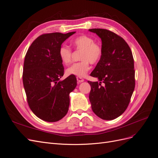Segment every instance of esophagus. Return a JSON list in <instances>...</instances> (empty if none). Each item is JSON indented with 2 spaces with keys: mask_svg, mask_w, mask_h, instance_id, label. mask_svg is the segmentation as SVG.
<instances>
[{
  "mask_svg": "<svg viewBox=\"0 0 158 158\" xmlns=\"http://www.w3.org/2000/svg\"><path fill=\"white\" fill-rule=\"evenodd\" d=\"M76 79H77L78 82H79V83L82 82H84V80L82 78H81V77H78V76H77V77H76Z\"/></svg>",
  "mask_w": 158,
  "mask_h": 158,
  "instance_id": "esophagus-1",
  "label": "esophagus"
}]
</instances>
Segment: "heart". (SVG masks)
<instances>
[{"instance_id":"heart-1","label":"heart","mask_w":158,"mask_h":158,"mask_svg":"<svg viewBox=\"0 0 158 158\" xmlns=\"http://www.w3.org/2000/svg\"><path fill=\"white\" fill-rule=\"evenodd\" d=\"M72 44L76 50L81 51L80 60L81 61L71 65L66 70L69 75H73L78 77H84L90 69L89 63L92 64L98 63L103 55L102 47L95 43L94 40L88 35H82L75 38ZM72 52L70 47L62 45L59 50V56L62 63L68 65L72 61Z\"/></svg>"}]
</instances>
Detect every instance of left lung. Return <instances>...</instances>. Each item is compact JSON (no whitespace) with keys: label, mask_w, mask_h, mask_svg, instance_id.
Listing matches in <instances>:
<instances>
[{"label":"left lung","mask_w":158,"mask_h":158,"mask_svg":"<svg viewBox=\"0 0 158 158\" xmlns=\"http://www.w3.org/2000/svg\"><path fill=\"white\" fill-rule=\"evenodd\" d=\"M89 31L101 38L103 49L102 59L90 74L99 82L88 81L91 85L89 99L98 117L113 120L125 111L135 89L132 53L125 40L116 33L99 28Z\"/></svg>","instance_id":"left-lung-1"}]
</instances>
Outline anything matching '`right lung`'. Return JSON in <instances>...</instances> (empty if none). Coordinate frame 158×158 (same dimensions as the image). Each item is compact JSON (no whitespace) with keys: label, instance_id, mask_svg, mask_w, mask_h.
<instances>
[{"label":"right lung","instance_id":"right-lung-1","mask_svg":"<svg viewBox=\"0 0 158 158\" xmlns=\"http://www.w3.org/2000/svg\"><path fill=\"white\" fill-rule=\"evenodd\" d=\"M75 31L45 33L33 41L25 56L22 74L23 87L30 109L47 122L63 118L69 111V94L77 85L76 76L64 80V66L59 50Z\"/></svg>","mask_w":158,"mask_h":158}]
</instances>
